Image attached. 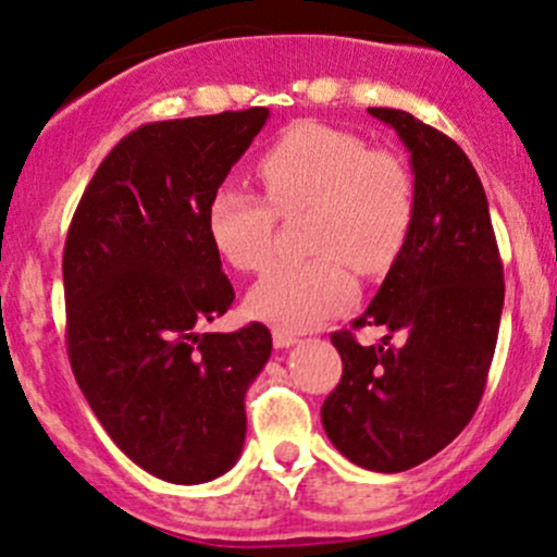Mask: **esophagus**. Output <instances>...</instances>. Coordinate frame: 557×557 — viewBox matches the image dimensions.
<instances>
[{"mask_svg": "<svg viewBox=\"0 0 557 557\" xmlns=\"http://www.w3.org/2000/svg\"><path fill=\"white\" fill-rule=\"evenodd\" d=\"M297 334H289V331H273V345H276V349H286L292 345H297Z\"/></svg>", "mask_w": 557, "mask_h": 557, "instance_id": "obj_1", "label": "esophagus"}]
</instances>
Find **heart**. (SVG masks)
Masks as SVG:
<instances>
[{
	"label": "heart",
	"mask_w": 557,
	"mask_h": 557,
	"mask_svg": "<svg viewBox=\"0 0 557 557\" xmlns=\"http://www.w3.org/2000/svg\"><path fill=\"white\" fill-rule=\"evenodd\" d=\"M268 202L221 184L208 205L212 247L236 271H260L273 255L278 215L310 205V260H284L249 289L247 310L278 331H310L358 297L352 271L379 276L403 252L416 218L413 173L397 154L349 131L297 123L258 160Z\"/></svg>",
	"instance_id": "1"
}]
</instances>
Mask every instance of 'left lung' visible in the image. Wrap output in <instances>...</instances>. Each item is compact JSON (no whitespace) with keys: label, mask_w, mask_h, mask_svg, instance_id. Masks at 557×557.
I'll return each mask as SVG.
<instances>
[{"label":"left lung","mask_w":557,"mask_h":557,"mask_svg":"<svg viewBox=\"0 0 557 557\" xmlns=\"http://www.w3.org/2000/svg\"><path fill=\"white\" fill-rule=\"evenodd\" d=\"M368 112L410 152L416 218L373 302L352 321L386 326L389 336L362 347L352 331L331 334L345 368L321 421L355 466L399 473L434 458L476 413L505 284L484 186L463 149L405 110ZM397 330L406 345L395 350L388 339Z\"/></svg>","instance_id":"1"}]
</instances>
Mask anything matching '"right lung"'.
I'll return each mask as SVG.
<instances>
[{
    "label": "right lung",
    "mask_w": 557,
    "mask_h": 557,
    "mask_svg": "<svg viewBox=\"0 0 557 557\" xmlns=\"http://www.w3.org/2000/svg\"><path fill=\"white\" fill-rule=\"evenodd\" d=\"M268 108L131 131L81 197L62 255L71 368L110 440L147 473L205 484L245 447V395L271 358L262 323L202 334L234 302L208 234L212 191Z\"/></svg>",
    "instance_id": "1"
}]
</instances>
